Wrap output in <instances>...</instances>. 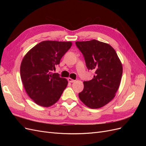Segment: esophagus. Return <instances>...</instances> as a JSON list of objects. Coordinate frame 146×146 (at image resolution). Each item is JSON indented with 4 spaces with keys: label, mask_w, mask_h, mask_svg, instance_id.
I'll list each match as a JSON object with an SVG mask.
<instances>
[{
    "label": "esophagus",
    "mask_w": 146,
    "mask_h": 146,
    "mask_svg": "<svg viewBox=\"0 0 146 146\" xmlns=\"http://www.w3.org/2000/svg\"><path fill=\"white\" fill-rule=\"evenodd\" d=\"M68 82H70V83H74V82H76V80H73V79H72L71 78H68Z\"/></svg>",
    "instance_id": "34e87169"
}]
</instances>
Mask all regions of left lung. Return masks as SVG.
Returning a JSON list of instances; mask_svg holds the SVG:
<instances>
[{
  "label": "left lung",
  "instance_id": "left-lung-1",
  "mask_svg": "<svg viewBox=\"0 0 146 146\" xmlns=\"http://www.w3.org/2000/svg\"><path fill=\"white\" fill-rule=\"evenodd\" d=\"M76 44L83 55L87 68L94 72L92 80L83 82L79 98L90 108L102 107L115 97L119 89L122 75L121 60L108 44L96 39Z\"/></svg>",
  "mask_w": 146,
  "mask_h": 146
}]
</instances>
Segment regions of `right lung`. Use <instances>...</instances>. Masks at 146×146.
I'll list each match as a JSON object with an SVG mask.
<instances>
[{
	"label": "right lung",
	"mask_w": 146,
	"mask_h": 146,
	"mask_svg": "<svg viewBox=\"0 0 146 146\" xmlns=\"http://www.w3.org/2000/svg\"><path fill=\"white\" fill-rule=\"evenodd\" d=\"M72 44L70 41H42L24 56L20 68L21 80L26 92L38 105H53L67 86L68 80L52 71Z\"/></svg>",
	"instance_id": "right-lung-1"
}]
</instances>
